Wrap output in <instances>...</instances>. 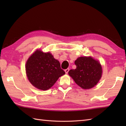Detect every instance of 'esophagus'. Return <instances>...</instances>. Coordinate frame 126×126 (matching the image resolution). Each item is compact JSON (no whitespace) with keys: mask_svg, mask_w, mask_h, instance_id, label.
<instances>
[{"mask_svg":"<svg viewBox=\"0 0 126 126\" xmlns=\"http://www.w3.org/2000/svg\"><path fill=\"white\" fill-rule=\"evenodd\" d=\"M69 68H67V69H66L65 70V73H66V74H68V72H69Z\"/></svg>","mask_w":126,"mask_h":126,"instance_id":"34e87169","label":"esophagus"}]
</instances>
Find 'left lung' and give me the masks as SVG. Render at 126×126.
Wrapping results in <instances>:
<instances>
[{"label":"left lung","instance_id":"8db88e82","mask_svg":"<svg viewBox=\"0 0 126 126\" xmlns=\"http://www.w3.org/2000/svg\"><path fill=\"white\" fill-rule=\"evenodd\" d=\"M75 69H71L69 75L83 89L92 88L97 84L102 76L100 63L91 57H81L75 61Z\"/></svg>","mask_w":126,"mask_h":126}]
</instances>
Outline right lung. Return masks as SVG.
<instances>
[{
	"mask_svg": "<svg viewBox=\"0 0 126 126\" xmlns=\"http://www.w3.org/2000/svg\"><path fill=\"white\" fill-rule=\"evenodd\" d=\"M28 79L34 87L42 90L49 89L60 77L65 74L59 61L50 52L37 50L26 63Z\"/></svg>",
	"mask_w": 126,
	"mask_h": 126,
	"instance_id": "obj_1",
	"label": "right lung"
}]
</instances>
